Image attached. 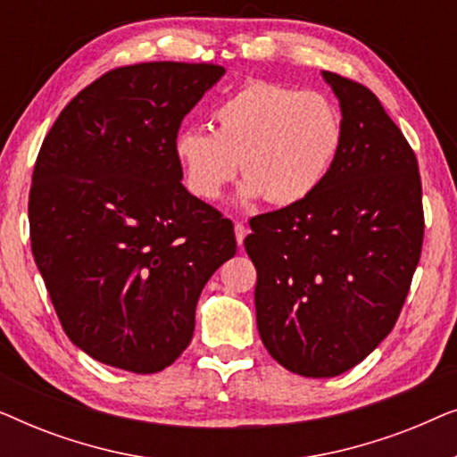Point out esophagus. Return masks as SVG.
<instances>
[{
  "mask_svg": "<svg viewBox=\"0 0 457 457\" xmlns=\"http://www.w3.org/2000/svg\"><path fill=\"white\" fill-rule=\"evenodd\" d=\"M235 237H237V243H239V247H243V241H245L247 237V227L243 222H235Z\"/></svg>",
  "mask_w": 457,
  "mask_h": 457,
  "instance_id": "1",
  "label": "esophagus"
}]
</instances>
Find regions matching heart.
I'll return each instance as SVG.
<instances>
[{
  "mask_svg": "<svg viewBox=\"0 0 457 457\" xmlns=\"http://www.w3.org/2000/svg\"><path fill=\"white\" fill-rule=\"evenodd\" d=\"M216 130L185 127L174 155L193 195L216 202L239 172L241 197L295 205L314 195L339 160L345 124L333 99L318 91L249 80L214 110Z\"/></svg>",
  "mask_w": 457,
  "mask_h": 457,
  "instance_id": "1",
  "label": "heart"
}]
</instances>
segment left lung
I'll return each mask as SVG.
<instances>
[{
	"instance_id": "obj_1",
	"label": "left lung",
	"mask_w": 457,
	"mask_h": 457,
	"mask_svg": "<svg viewBox=\"0 0 457 457\" xmlns=\"http://www.w3.org/2000/svg\"><path fill=\"white\" fill-rule=\"evenodd\" d=\"M322 74L345 124L339 160L314 195L252 218L245 237L262 343L312 378L349 370L391 333L424 239L414 149L368 87Z\"/></svg>"
}]
</instances>
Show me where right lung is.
<instances>
[{
	"mask_svg": "<svg viewBox=\"0 0 457 457\" xmlns=\"http://www.w3.org/2000/svg\"><path fill=\"white\" fill-rule=\"evenodd\" d=\"M222 74L205 62L114 68L43 139L30 249L62 328L93 360L137 374L170 366L205 283L237 253L233 224L185 189L174 155L180 122Z\"/></svg>",
	"mask_w": 457,
	"mask_h": 457,
	"instance_id": "add662e5",
	"label": "right lung"
}]
</instances>
